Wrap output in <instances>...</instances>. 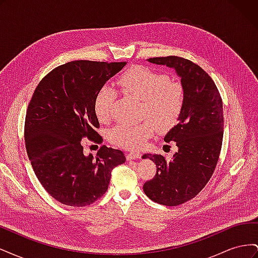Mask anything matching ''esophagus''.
Wrapping results in <instances>:
<instances>
[{"label": "esophagus", "mask_w": 258, "mask_h": 258, "mask_svg": "<svg viewBox=\"0 0 258 258\" xmlns=\"http://www.w3.org/2000/svg\"><path fill=\"white\" fill-rule=\"evenodd\" d=\"M127 159L128 160H131V159H140L141 158V156H142V154L140 153V152H130V153H127Z\"/></svg>", "instance_id": "obj_1"}]
</instances>
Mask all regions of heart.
<instances>
[{"instance_id": "heart-1", "label": "heart", "mask_w": 258, "mask_h": 258, "mask_svg": "<svg viewBox=\"0 0 258 258\" xmlns=\"http://www.w3.org/2000/svg\"><path fill=\"white\" fill-rule=\"evenodd\" d=\"M119 88L142 100L141 117L137 123H117L107 134L112 144L123 148L143 146L153 135L155 126L159 131L172 128L184 105V88L181 83L169 81L165 74L154 72L146 67H134L122 73L117 81ZM115 92L108 87L101 89L96 96L93 111L101 123L112 118Z\"/></svg>"}]
</instances>
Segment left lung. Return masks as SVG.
I'll return each instance as SVG.
<instances>
[{
  "mask_svg": "<svg viewBox=\"0 0 258 258\" xmlns=\"http://www.w3.org/2000/svg\"><path fill=\"white\" fill-rule=\"evenodd\" d=\"M147 61L174 69L184 88L178 123L163 139L177 146L172 160L156 154L142 156L157 167L156 175L143 185L145 195L157 204L173 207L197 196L214 172L223 142V102L213 80L194 62L176 56Z\"/></svg>",
  "mask_w": 258,
  "mask_h": 258,
  "instance_id": "obj_1",
  "label": "left lung"
}]
</instances>
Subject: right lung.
Listing matches in <instances>:
<instances>
[{
    "label": "right lung",
    "instance_id": "add662e5",
    "mask_svg": "<svg viewBox=\"0 0 258 258\" xmlns=\"http://www.w3.org/2000/svg\"><path fill=\"white\" fill-rule=\"evenodd\" d=\"M127 62L76 60L46 75L31 99L25 122L28 157L42 186L70 207H86L107 190L112 170L126 161L119 150L101 146L86 156L81 141L102 142L93 111L96 96Z\"/></svg>",
    "mask_w": 258,
    "mask_h": 258
}]
</instances>
